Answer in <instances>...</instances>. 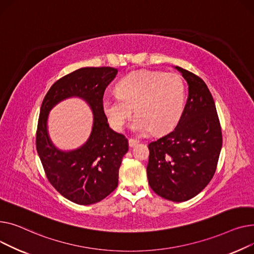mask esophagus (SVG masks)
<instances>
[{"mask_svg": "<svg viewBox=\"0 0 254 254\" xmlns=\"http://www.w3.org/2000/svg\"><path fill=\"white\" fill-rule=\"evenodd\" d=\"M128 142H129V146H130V147H133V146H135V145L139 142V140L134 139V138H130V139L128 140Z\"/></svg>", "mask_w": 254, "mask_h": 254, "instance_id": "esophagus-1", "label": "esophagus"}]
</instances>
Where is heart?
I'll return each mask as SVG.
<instances>
[{
  "label": "heart",
  "mask_w": 254,
  "mask_h": 254,
  "mask_svg": "<svg viewBox=\"0 0 254 254\" xmlns=\"http://www.w3.org/2000/svg\"><path fill=\"white\" fill-rule=\"evenodd\" d=\"M118 96L106 95L101 109L110 126L121 131L132 116L133 131L142 133L151 128L162 133L173 128L184 113L186 86L176 73L155 70L132 71L117 84Z\"/></svg>",
  "instance_id": "b5f03b06"
}]
</instances>
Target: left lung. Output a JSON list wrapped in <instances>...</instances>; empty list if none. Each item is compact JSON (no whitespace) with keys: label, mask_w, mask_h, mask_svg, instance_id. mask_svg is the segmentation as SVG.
<instances>
[{"label":"left lung","mask_w":254,"mask_h":254,"mask_svg":"<svg viewBox=\"0 0 254 254\" xmlns=\"http://www.w3.org/2000/svg\"><path fill=\"white\" fill-rule=\"evenodd\" d=\"M189 85L184 113L175 128L148 143V185L160 197L188 201L213 177L222 145L213 97L205 82L180 66Z\"/></svg>","instance_id":"1"}]
</instances>
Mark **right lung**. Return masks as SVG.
I'll use <instances>...</instances> for the list:
<instances>
[{
    "label": "right lung",
    "instance_id": "obj_1",
    "mask_svg": "<svg viewBox=\"0 0 254 254\" xmlns=\"http://www.w3.org/2000/svg\"><path fill=\"white\" fill-rule=\"evenodd\" d=\"M117 68L82 67L56 81L45 96L38 122L36 145L49 183L67 200L90 205L108 197L118 187L119 168L128 152V140L112 130L101 109L104 90L115 79ZM69 97L85 100L94 113L88 140L77 150L61 151L48 135L49 112Z\"/></svg>",
    "mask_w": 254,
    "mask_h": 254
}]
</instances>
